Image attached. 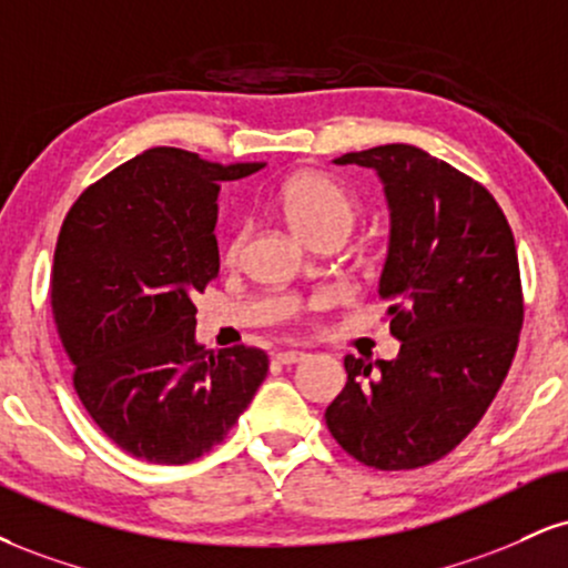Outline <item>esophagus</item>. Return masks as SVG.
I'll return each instance as SVG.
<instances>
[{"label": "esophagus", "mask_w": 568, "mask_h": 568, "mask_svg": "<svg viewBox=\"0 0 568 568\" xmlns=\"http://www.w3.org/2000/svg\"><path fill=\"white\" fill-rule=\"evenodd\" d=\"M306 357L304 352L298 349H285V352H277L275 359L280 362V365H296V362H302Z\"/></svg>", "instance_id": "34e87169"}]
</instances>
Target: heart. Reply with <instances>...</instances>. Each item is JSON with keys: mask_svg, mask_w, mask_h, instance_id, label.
Returning a JSON list of instances; mask_svg holds the SVG:
<instances>
[{"mask_svg": "<svg viewBox=\"0 0 568 568\" xmlns=\"http://www.w3.org/2000/svg\"><path fill=\"white\" fill-rule=\"evenodd\" d=\"M275 206L288 227L306 243L317 245L327 237L344 241L359 214V201L352 190L325 172H298L285 180L275 193ZM248 232L235 227L224 243V264H237Z\"/></svg>", "mask_w": 568, "mask_h": 568, "instance_id": "b5f03b06", "label": "heart"}]
</instances>
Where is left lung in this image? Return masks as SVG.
<instances>
[{
	"mask_svg": "<svg viewBox=\"0 0 568 568\" xmlns=\"http://www.w3.org/2000/svg\"><path fill=\"white\" fill-rule=\"evenodd\" d=\"M378 172L392 243L378 296L396 359L346 354V386L325 409L333 439L378 470L439 460L474 432L500 392L524 323L516 241L474 176L413 145L336 159Z\"/></svg>",
	"mask_w": 568,
	"mask_h": 568,
	"instance_id": "8db88e82",
	"label": "left lung"
}]
</instances>
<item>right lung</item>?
<instances>
[{
  "instance_id": "right-lung-1",
  "label": "right lung",
  "mask_w": 568,
  "mask_h": 568,
  "mask_svg": "<svg viewBox=\"0 0 568 568\" xmlns=\"http://www.w3.org/2000/svg\"><path fill=\"white\" fill-rule=\"evenodd\" d=\"M262 166L153 148L89 184L63 219L52 314L73 388L140 460L182 466L211 453L270 371L256 346H197L193 304L219 275V187Z\"/></svg>"
}]
</instances>
